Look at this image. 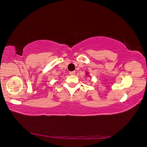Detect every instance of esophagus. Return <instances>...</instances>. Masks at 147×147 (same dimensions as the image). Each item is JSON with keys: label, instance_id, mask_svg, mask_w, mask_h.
Masks as SVG:
<instances>
[{"label": "esophagus", "instance_id": "34e87169", "mask_svg": "<svg viewBox=\"0 0 147 147\" xmlns=\"http://www.w3.org/2000/svg\"><path fill=\"white\" fill-rule=\"evenodd\" d=\"M69 74H71V75H74V74H75V72H74V71H71L69 73Z\"/></svg>", "mask_w": 147, "mask_h": 147}]
</instances>
